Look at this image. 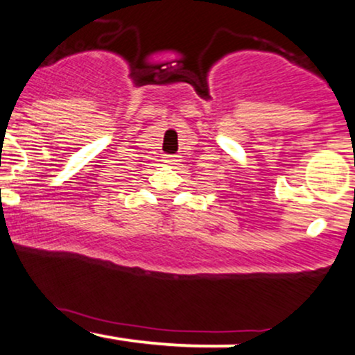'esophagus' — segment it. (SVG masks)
<instances>
[{"label":"esophagus","instance_id":"obj_1","mask_svg":"<svg viewBox=\"0 0 355 355\" xmlns=\"http://www.w3.org/2000/svg\"><path fill=\"white\" fill-rule=\"evenodd\" d=\"M177 162H180V157H178V155H166V157H165V164L175 165Z\"/></svg>","mask_w":355,"mask_h":355}]
</instances>
